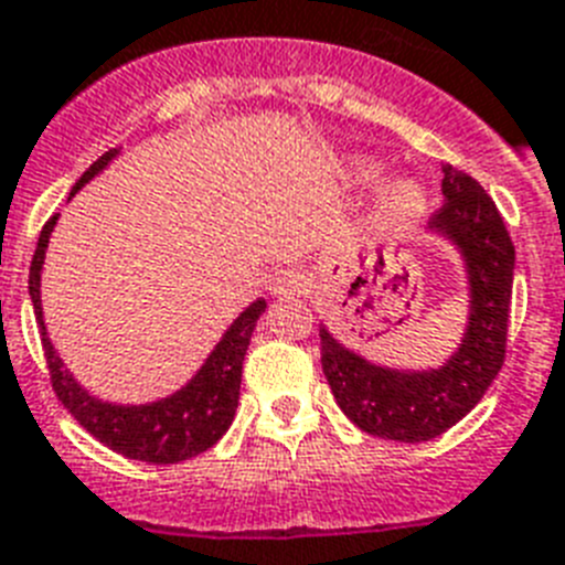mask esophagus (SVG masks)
<instances>
[{
	"instance_id": "obj_1",
	"label": "esophagus",
	"mask_w": 565,
	"mask_h": 565,
	"mask_svg": "<svg viewBox=\"0 0 565 565\" xmlns=\"http://www.w3.org/2000/svg\"><path fill=\"white\" fill-rule=\"evenodd\" d=\"M271 291L277 294V297H294V294H302L306 291V277L297 271L279 274V277H274Z\"/></svg>"
}]
</instances>
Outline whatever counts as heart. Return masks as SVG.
Returning a JSON list of instances; mask_svg holds the SVG:
<instances>
[{"mask_svg":"<svg viewBox=\"0 0 565 565\" xmlns=\"http://www.w3.org/2000/svg\"><path fill=\"white\" fill-rule=\"evenodd\" d=\"M363 172H372V167H363ZM424 210V193L416 184H398L384 195L381 202V218L390 227H404Z\"/></svg>","mask_w":565,"mask_h":565,"instance_id":"obj_1","label":"heart"}]
</instances>
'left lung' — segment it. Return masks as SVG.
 Segmentation results:
<instances>
[{"label":"left lung","mask_w":565,"mask_h":565,"mask_svg":"<svg viewBox=\"0 0 565 565\" xmlns=\"http://www.w3.org/2000/svg\"><path fill=\"white\" fill-rule=\"evenodd\" d=\"M441 172L445 204L433 213L430 231L461 250L470 286L468 329L459 352L441 370H386L320 329V361L340 409L377 439L409 445L436 439L477 407L505 363L514 242L477 179L450 164Z\"/></svg>","instance_id":"1"}]
</instances>
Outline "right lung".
I'll return each mask as SVG.
<instances>
[{
  "mask_svg": "<svg viewBox=\"0 0 565 565\" xmlns=\"http://www.w3.org/2000/svg\"><path fill=\"white\" fill-rule=\"evenodd\" d=\"M115 156H118V149H109L106 156L97 158L95 164L83 172L81 181L74 184L72 195L86 181L95 179L97 172L104 170ZM54 225H57V216H51L45 222V227H42L34 259H31V274H28V291H31L36 323H40L42 352H45V363H49L51 386H54L57 398L63 401V407L100 445H106L115 454L126 456V459L149 461V465H175V461L193 459V456L204 454L207 447H213L225 436L233 416H236V407H239L242 361H245V352H248L256 320L265 311V300L250 302L248 309L233 320L231 329L225 332V338L218 340L216 349L210 352L202 370L195 372L193 381L188 386H181L179 393L167 395L161 401H152V404H141V407L109 404V401L88 395L68 375V370H65L60 355L51 347L49 334H45L40 306V271Z\"/></svg>",
  "mask_w": 565,
  "mask_h": 565,
  "instance_id": "1",
  "label": "right lung"
}]
</instances>
